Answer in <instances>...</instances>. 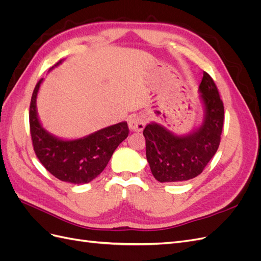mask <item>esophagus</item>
<instances>
[{"label":"esophagus","instance_id":"esophagus-1","mask_svg":"<svg viewBox=\"0 0 261 261\" xmlns=\"http://www.w3.org/2000/svg\"><path fill=\"white\" fill-rule=\"evenodd\" d=\"M146 125V120L143 115H134L129 118L128 126L133 132H141Z\"/></svg>","mask_w":261,"mask_h":261}]
</instances>
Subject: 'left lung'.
I'll return each instance as SVG.
<instances>
[{
    "mask_svg": "<svg viewBox=\"0 0 261 261\" xmlns=\"http://www.w3.org/2000/svg\"><path fill=\"white\" fill-rule=\"evenodd\" d=\"M199 90L206 115L196 132L176 136L155 123L148 124L143 132L150 170L161 183L188 180L199 175L219 148L224 107L215 82L206 72H203Z\"/></svg>",
    "mask_w": 261,
    "mask_h": 261,
    "instance_id": "obj_1",
    "label": "left lung"
}]
</instances>
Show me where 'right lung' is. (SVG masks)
Segmentation results:
<instances>
[{
    "instance_id": "obj_1",
    "label": "right lung",
    "mask_w": 261,
    "mask_h": 261,
    "mask_svg": "<svg viewBox=\"0 0 261 261\" xmlns=\"http://www.w3.org/2000/svg\"><path fill=\"white\" fill-rule=\"evenodd\" d=\"M43 78L35 87L29 108L30 135L35 153L43 167L60 180L72 184L89 183L105 170L114 150L127 138V123L109 126L75 140L54 137L42 127L37 115L36 99Z\"/></svg>"
}]
</instances>
